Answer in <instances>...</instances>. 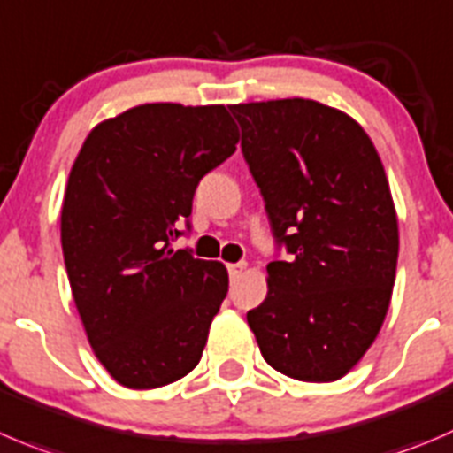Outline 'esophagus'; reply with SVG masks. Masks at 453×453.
I'll return each mask as SVG.
<instances>
[{"mask_svg":"<svg viewBox=\"0 0 453 453\" xmlns=\"http://www.w3.org/2000/svg\"><path fill=\"white\" fill-rule=\"evenodd\" d=\"M245 267H248V263H227V272H230V279L232 280H236V279H241V274H243L245 272Z\"/></svg>","mask_w":453,"mask_h":453,"instance_id":"esophagus-1","label":"esophagus"}]
</instances>
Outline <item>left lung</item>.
Listing matches in <instances>:
<instances>
[{
    "mask_svg": "<svg viewBox=\"0 0 453 453\" xmlns=\"http://www.w3.org/2000/svg\"><path fill=\"white\" fill-rule=\"evenodd\" d=\"M276 241L267 296L248 311L267 365L305 383L343 379L392 301L398 217L383 161L357 119L311 99L230 105Z\"/></svg>",
    "mask_w": 453,
    "mask_h": 453,
    "instance_id": "left-lung-1",
    "label": "left lung"
}]
</instances>
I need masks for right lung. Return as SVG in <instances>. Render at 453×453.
I'll list each match as a JSON object with an SVG mask.
<instances>
[{
  "label": "right lung",
  "mask_w": 453,
  "mask_h": 453,
  "mask_svg": "<svg viewBox=\"0 0 453 453\" xmlns=\"http://www.w3.org/2000/svg\"><path fill=\"white\" fill-rule=\"evenodd\" d=\"M236 143L226 105L143 104L99 121L70 168L65 272L92 352L124 388H164L199 365L227 270L170 241Z\"/></svg>",
  "instance_id": "obj_1"
}]
</instances>
